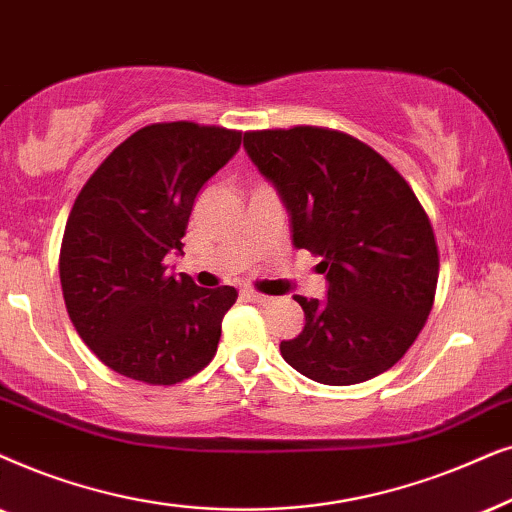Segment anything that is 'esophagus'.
<instances>
[{
	"instance_id": "obj_1",
	"label": "esophagus",
	"mask_w": 512,
	"mask_h": 512,
	"mask_svg": "<svg viewBox=\"0 0 512 512\" xmlns=\"http://www.w3.org/2000/svg\"><path fill=\"white\" fill-rule=\"evenodd\" d=\"M243 297L250 299V302H255V304H262V306H267V304L274 302V297L260 295V292H255V290H243Z\"/></svg>"
}]
</instances>
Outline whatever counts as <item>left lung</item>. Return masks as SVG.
<instances>
[{"label": "left lung", "mask_w": 512, "mask_h": 512, "mask_svg": "<svg viewBox=\"0 0 512 512\" xmlns=\"http://www.w3.org/2000/svg\"><path fill=\"white\" fill-rule=\"evenodd\" d=\"M290 215L292 245L320 257L327 299L295 295L304 330L281 356L318 384L393 367L424 327L438 285L433 227L405 177L372 147L316 126L243 135Z\"/></svg>", "instance_id": "1"}]
</instances>
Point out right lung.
<instances>
[{"mask_svg": "<svg viewBox=\"0 0 512 512\" xmlns=\"http://www.w3.org/2000/svg\"><path fill=\"white\" fill-rule=\"evenodd\" d=\"M241 147V133L189 121L152 124L88 177L60 245V285L84 344L114 372L170 386L217 351L231 285L170 276L201 187Z\"/></svg>", "mask_w": 512, "mask_h": 512, "instance_id": "obj_1", "label": "right lung"}]
</instances>
